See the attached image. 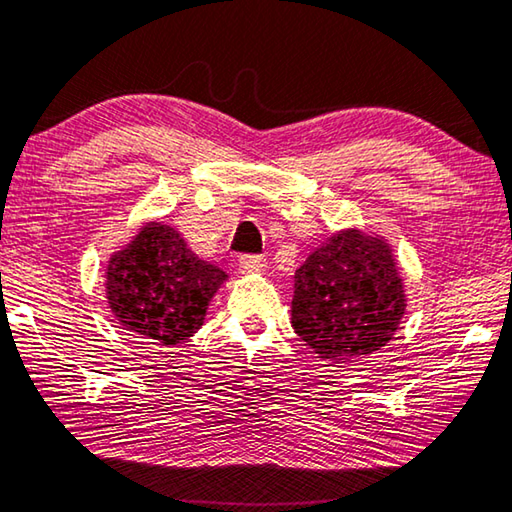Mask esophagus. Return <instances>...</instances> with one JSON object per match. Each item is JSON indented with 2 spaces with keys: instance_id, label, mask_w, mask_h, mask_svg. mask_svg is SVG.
<instances>
[{
  "instance_id": "obj_1",
  "label": "esophagus",
  "mask_w": 512,
  "mask_h": 512,
  "mask_svg": "<svg viewBox=\"0 0 512 512\" xmlns=\"http://www.w3.org/2000/svg\"><path fill=\"white\" fill-rule=\"evenodd\" d=\"M240 267L245 274H261L267 267V258L265 256H242Z\"/></svg>"
}]
</instances>
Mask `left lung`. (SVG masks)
I'll list each match as a JSON object with an SVG mask.
<instances>
[{
    "mask_svg": "<svg viewBox=\"0 0 512 512\" xmlns=\"http://www.w3.org/2000/svg\"><path fill=\"white\" fill-rule=\"evenodd\" d=\"M408 308L395 249L381 233H331L295 272L292 329L331 363H356L395 338Z\"/></svg>",
    "mask_w": 512,
    "mask_h": 512,
    "instance_id": "obj_1",
    "label": "left lung"
}]
</instances>
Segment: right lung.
<instances>
[{
  "instance_id": "add662e5",
  "label": "right lung",
  "mask_w": 512,
  "mask_h": 512,
  "mask_svg": "<svg viewBox=\"0 0 512 512\" xmlns=\"http://www.w3.org/2000/svg\"><path fill=\"white\" fill-rule=\"evenodd\" d=\"M106 304L117 324L174 347L204 326L229 274L199 258L170 224L147 220L106 261Z\"/></svg>"
}]
</instances>
